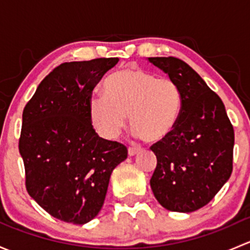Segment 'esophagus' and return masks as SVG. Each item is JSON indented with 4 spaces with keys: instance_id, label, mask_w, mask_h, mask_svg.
<instances>
[{
    "instance_id": "esophagus-1",
    "label": "esophagus",
    "mask_w": 250,
    "mask_h": 250,
    "mask_svg": "<svg viewBox=\"0 0 250 250\" xmlns=\"http://www.w3.org/2000/svg\"><path fill=\"white\" fill-rule=\"evenodd\" d=\"M140 151H141L140 147H129V148H128V155L135 156L137 153H139Z\"/></svg>"
}]
</instances>
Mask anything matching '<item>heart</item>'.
Segmentation results:
<instances>
[{
	"mask_svg": "<svg viewBox=\"0 0 250 250\" xmlns=\"http://www.w3.org/2000/svg\"><path fill=\"white\" fill-rule=\"evenodd\" d=\"M104 98L89 100V118L105 139H116L125 125L147 143H160L169 137L178 123L181 92L170 78L128 67L110 75L103 83Z\"/></svg>",
	"mask_w": 250,
	"mask_h": 250,
	"instance_id": "heart-1",
	"label": "heart"
}]
</instances>
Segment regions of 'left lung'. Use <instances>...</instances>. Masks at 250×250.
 I'll list each match as a JSON object with an SVG mask.
<instances>
[{
  "mask_svg": "<svg viewBox=\"0 0 250 250\" xmlns=\"http://www.w3.org/2000/svg\"><path fill=\"white\" fill-rule=\"evenodd\" d=\"M176 83L181 110L173 133L151 146L157 166L150 180L156 200L191 213L210 202L232 173L234 132L219 95L183 60L148 58Z\"/></svg>",
  "mask_w": 250,
  "mask_h": 250,
  "instance_id": "8db88e82",
  "label": "left lung"
}]
</instances>
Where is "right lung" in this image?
Segmentation results:
<instances>
[{
	"instance_id": "1",
	"label": "right lung",
	"mask_w": 250,
	"mask_h": 250,
	"mask_svg": "<svg viewBox=\"0 0 250 250\" xmlns=\"http://www.w3.org/2000/svg\"><path fill=\"white\" fill-rule=\"evenodd\" d=\"M118 58L64 62L43 78L22 111L19 152L29 195L47 213L83 225L104 204L123 144L100 138L89 118L95 85Z\"/></svg>"
}]
</instances>
